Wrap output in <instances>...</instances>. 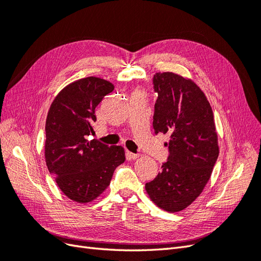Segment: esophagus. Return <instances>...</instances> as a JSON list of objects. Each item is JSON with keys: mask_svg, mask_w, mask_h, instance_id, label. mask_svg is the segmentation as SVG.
<instances>
[{"mask_svg": "<svg viewBox=\"0 0 261 261\" xmlns=\"http://www.w3.org/2000/svg\"><path fill=\"white\" fill-rule=\"evenodd\" d=\"M127 155H128V158H130V159H133V160H136L137 158H139L138 153H133L130 151H127Z\"/></svg>", "mask_w": 261, "mask_h": 261, "instance_id": "obj_1", "label": "esophagus"}]
</instances>
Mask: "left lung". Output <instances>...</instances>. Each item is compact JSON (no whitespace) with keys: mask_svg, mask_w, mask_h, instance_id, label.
<instances>
[{"mask_svg":"<svg viewBox=\"0 0 261 261\" xmlns=\"http://www.w3.org/2000/svg\"><path fill=\"white\" fill-rule=\"evenodd\" d=\"M153 88V129L170 136V154L146 192L159 208L178 212L202 193L218 159L215 117L203 91L189 78L155 73Z\"/></svg>","mask_w":261,"mask_h":261,"instance_id":"obj_1","label":"left lung"}]
</instances>
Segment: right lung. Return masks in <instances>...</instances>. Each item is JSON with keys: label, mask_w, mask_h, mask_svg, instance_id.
Here are the masks:
<instances>
[{"label": "right lung", "mask_w": 261, "mask_h": 261, "mask_svg": "<svg viewBox=\"0 0 261 261\" xmlns=\"http://www.w3.org/2000/svg\"><path fill=\"white\" fill-rule=\"evenodd\" d=\"M113 90L114 85L103 78H82L58 93L46 116V167L62 193L78 203L97 199L125 161L123 147L88 139L94 134L96 107Z\"/></svg>", "instance_id": "right-lung-1"}]
</instances>
